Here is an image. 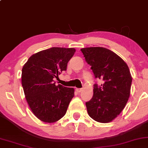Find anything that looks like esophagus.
Segmentation results:
<instances>
[{"label": "esophagus", "mask_w": 148, "mask_h": 148, "mask_svg": "<svg viewBox=\"0 0 148 148\" xmlns=\"http://www.w3.org/2000/svg\"><path fill=\"white\" fill-rule=\"evenodd\" d=\"M76 91L78 93H80V92H81L82 91H83V89H82V88H76Z\"/></svg>", "instance_id": "34e87169"}]
</instances>
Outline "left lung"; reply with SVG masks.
I'll return each instance as SVG.
<instances>
[{"mask_svg": "<svg viewBox=\"0 0 148 148\" xmlns=\"http://www.w3.org/2000/svg\"><path fill=\"white\" fill-rule=\"evenodd\" d=\"M85 60L96 78L104 83L94 85L93 97L86 103L89 116L96 121H112L124 109L130 96L132 78L127 63L112 51L101 47L82 48Z\"/></svg>", "mask_w": 148, "mask_h": 148, "instance_id": "obj_1", "label": "left lung"}]
</instances>
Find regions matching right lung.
Here are the masks:
<instances>
[{
    "label": "right lung",
    "mask_w": 148,
    "mask_h": 148,
    "mask_svg": "<svg viewBox=\"0 0 148 148\" xmlns=\"http://www.w3.org/2000/svg\"><path fill=\"white\" fill-rule=\"evenodd\" d=\"M74 48L51 47L32 55L22 69V86L29 108L42 122L54 123L66 113L74 89L55 85L67 69Z\"/></svg>",
    "instance_id": "obj_1"
}]
</instances>
